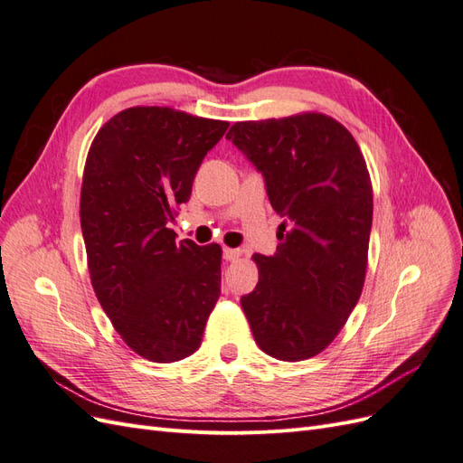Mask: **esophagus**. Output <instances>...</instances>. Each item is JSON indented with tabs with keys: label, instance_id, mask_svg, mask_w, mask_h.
<instances>
[{
	"label": "esophagus",
	"instance_id": "esophagus-1",
	"mask_svg": "<svg viewBox=\"0 0 463 463\" xmlns=\"http://www.w3.org/2000/svg\"><path fill=\"white\" fill-rule=\"evenodd\" d=\"M240 257H241V250L240 249L223 247V259H226V260H237Z\"/></svg>",
	"mask_w": 463,
	"mask_h": 463
}]
</instances>
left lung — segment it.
<instances>
[{"label":"left lung","instance_id":"obj_1","mask_svg":"<svg viewBox=\"0 0 463 463\" xmlns=\"http://www.w3.org/2000/svg\"><path fill=\"white\" fill-rule=\"evenodd\" d=\"M226 138L264 175L276 213L274 257L253 255L259 284L241 298L255 342L279 361L315 357L361 298L373 187L359 145L342 123L305 111L237 121Z\"/></svg>","mask_w":463,"mask_h":463}]
</instances>
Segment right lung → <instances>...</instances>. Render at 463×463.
<instances>
[{
    "instance_id": "1",
    "label": "right lung",
    "mask_w": 463,
    "mask_h": 463,
    "mask_svg": "<svg viewBox=\"0 0 463 463\" xmlns=\"http://www.w3.org/2000/svg\"><path fill=\"white\" fill-rule=\"evenodd\" d=\"M228 125L135 106L104 123L89 150L80 228L90 282L121 340L154 363L197 352L220 298L222 247L177 243L167 223Z\"/></svg>"
}]
</instances>
